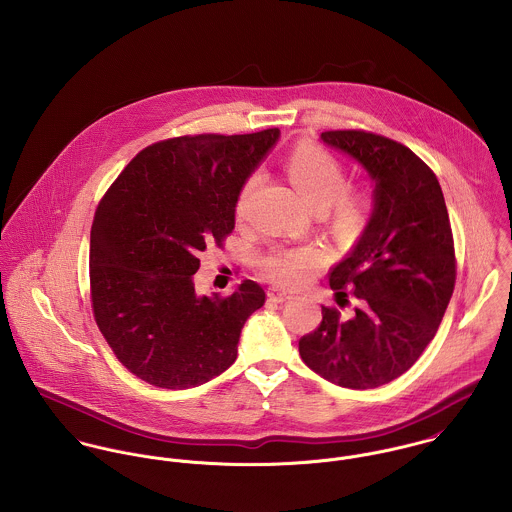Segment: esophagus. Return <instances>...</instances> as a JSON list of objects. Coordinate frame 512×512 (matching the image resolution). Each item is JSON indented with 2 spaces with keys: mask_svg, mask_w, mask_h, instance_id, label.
<instances>
[{
  "mask_svg": "<svg viewBox=\"0 0 512 512\" xmlns=\"http://www.w3.org/2000/svg\"><path fill=\"white\" fill-rule=\"evenodd\" d=\"M268 297H270L272 301L284 303V301H290V299H292V293L284 292V290H278V288H270V290H268Z\"/></svg>",
  "mask_w": 512,
  "mask_h": 512,
  "instance_id": "esophagus-1",
  "label": "esophagus"
}]
</instances>
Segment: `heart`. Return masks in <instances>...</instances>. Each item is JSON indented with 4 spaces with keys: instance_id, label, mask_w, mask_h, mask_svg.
<instances>
[{
    "instance_id": "obj_1",
    "label": "heart",
    "mask_w": 512,
    "mask_h": 512,
    "mask_svg": "<svg viewBox=\"0 0 512 512\" xmlns=\"http://www.w3.org/2000/svg\"><path fill=\"white\" fill-rule=\"evenodd\" d=\"M288 173L313 207H330L327 220L337 236L353 238L361 232L370 209V195L363 187L347 185V167L339 157L313 142H301L288 157ZM258 181L260 175L252 173L240 185L234 201L236 219L248 215ZM327 262L329 256L321 246L280 244L260 258V268L272 282L286 288H299L323 270Z\"/></svg>"
}]
</instances>
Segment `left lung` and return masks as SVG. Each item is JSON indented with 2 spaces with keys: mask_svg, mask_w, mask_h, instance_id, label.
<instances>
[{
  "mask_svg": "<svg viewBox=\"0 0 512 512\" xmlns=\"http://www.w3.org/2000/svg\"><path fill=\"white\" fill-rule=\"evenodd\" d=\"M321 140L355 157L374 179V211L351 254L329 274L339 307L299 339L303 363L325 380L365 390L414 365L438 333L457 262L436 173L410 149L365 130H331Z\"/></svg>",
  "mask_w": 512,
  "mask_h": 512,
  "instance_id": "1",
  "label": "left lung"
}]
</instances>
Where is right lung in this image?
Returning a JSON list of instances; mask_svg holds the SVG:
<instances>
[{"label":"right lung","mask_w":512,"mask_h":512,"mask_svg":"<svg viewBox=\"0 0 512 512\" xmlns=\"http://www.w3.org/2000/svg\"><path fill=\"white\" fill-rule=\"evenodd\" d=\"M280 138L199 134L142 149L110 185L90 230V301L116 359L147 384L193 388L236 361L246 319L264 305L260 284L197 295L207 246L234 230L244 179Z\"/></svg>","instance_id":"1"}]
</instances>
